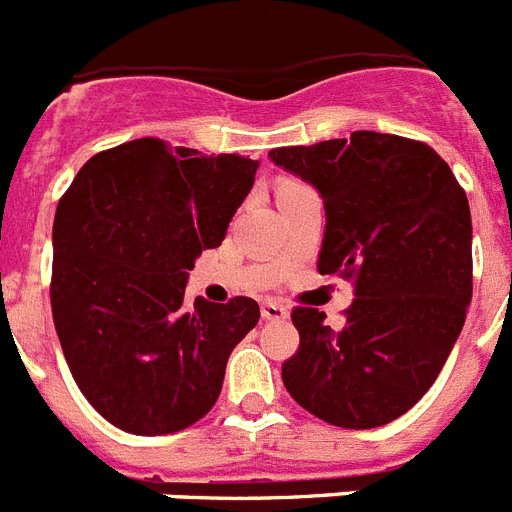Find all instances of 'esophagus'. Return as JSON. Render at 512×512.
Segmentation results:
<instances>
[{
	"instance_id": "obj_1",
	"label": "esophagus",
	"mask_w": 512,
	"mask_h": 512,
	"mask_svg": "<svg viewBox=\"0 0 512 512\" xmlns=\"http://www.w3.org/2000/svg\"><path fill=\"white\" fill-rule=\"evenodd\" d=\"M261 316H264L266 321H279V318L290 316V310H287L285 305L274 303V300H266V303H261Z\"/></svg>"
}]
</instances>
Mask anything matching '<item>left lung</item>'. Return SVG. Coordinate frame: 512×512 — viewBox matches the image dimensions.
<instances>
[{
  "instance_id": "left-lung-1",
  "label": "left lung",
  "mask_w": 512,
  "mask_h": 512,
  "mask_svg": "<svg viewBox=\"0 0 512 512\" xmlns=\"http://www.w3.org/2000/svg\"><path fill=\"white\" fill-rule=\"evenodd\" d=\"M272 163L318 189V272L355 282L342 329L295 308L300 347L282 365L290 396L347 430L381 427L435 383L471 303V212L453 170L425 142L355 131L277 147Z\"/></svg>"
}]
</instances>
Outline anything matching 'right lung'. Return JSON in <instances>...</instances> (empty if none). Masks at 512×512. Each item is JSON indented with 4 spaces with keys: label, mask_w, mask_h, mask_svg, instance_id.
<instances>
[{
    "label": "right lung",
    "mask_w": 512,
    "mask_h": 512,
    "mask_svg": "<svg viewBox=\"0 0 512 512\" xmlns=\"http://www.w3.org/2000/svg\"><path fill=\"white\" fill-rule=\"evenodd\" d=\"M259 160L144 137L98 152L54 217L51 310L74 383L131 435L186 430L220 396L259 303L183 305L189 272L217 248Z\"/></svg>",
    "instance_id": "1"
}]
</instances>
